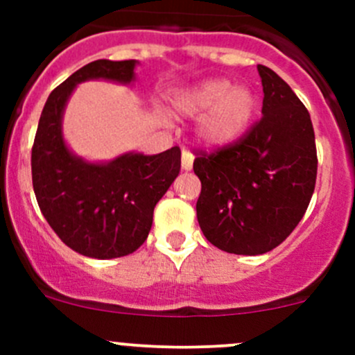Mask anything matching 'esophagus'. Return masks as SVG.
<instances>
[{
  "label": "esophagus",
  "mask_w": 355,
  "mask_h": 355,
  "mask_svg": "<svg viewBox=\"0 0 355 355\" xmlns=\"http://www.w3.org/2000/svg\"><path fill=\"white\" fill-rule=\"evenodd\" d=\"M192 163H194V156H192L187 149H184V151H182V170L191 171Z\"/></svg>",
  "instance_id": "1"
}]
</instances>
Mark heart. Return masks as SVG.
<instances>
[{"instance_id": "1", "label": "heart", "mask_w": 355, "mask_h": 355, "mask_svg": "<svg viewBox=\"0 0 355 355\" xmlns=\"http://www.w3.org/2000/svg\"><path fill=\"white\" fill-rule=\"evenodd\" d=\"M175 110L185 116H199V137L207 146H225L241 137L256 110V98L247 87H232L223 78H213L180 92Z\"/></svg>"}]
</instances>
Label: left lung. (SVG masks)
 Masks as SVG:
<instances>
[{"label":"left lung","mask_w":355,"mask_h":355,"mask_svg":"<svg viewBox=\"0 0 355 355\" xmlns=\"http://www.w3.org/2000/svg\"><path fill=\"white\" fill-rule=\"evenodd\" d=\"M263 116L239 141L196 153V204L204 237L230 254L257 256L280 245L306 213L318 156L309 111L271 68L257 65Z\"/></svg>","instance_id":"obj_1"}]
</instances>
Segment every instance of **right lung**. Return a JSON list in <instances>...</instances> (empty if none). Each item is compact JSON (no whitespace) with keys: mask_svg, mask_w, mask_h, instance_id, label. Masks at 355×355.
<instances>
[{"mask_svg":"<svg viewBox=\"0 0 355 355\" xmlns=\"http://www.w3.org/2000/svg\"><path fill=\"white\" fill-rule=\"evenodd\" d=\"M135 60H96L49 94L32 146V185L49 227L75 252L96 259L132 254L146 242L157 200L180 171V148L155 156L128 153L110 163L71 155L62 116L75 85L91 78L130 84Z\"/></svg>","mask_w":355,"mask_h":355,"instance_id":"1","label":"right lung"}]
</instances>
